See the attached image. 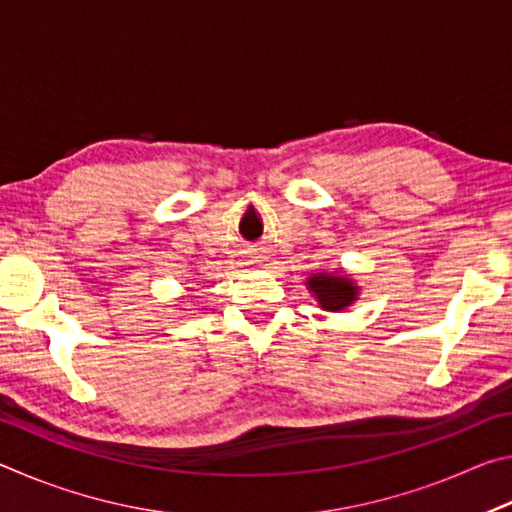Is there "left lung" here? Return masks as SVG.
<instances>
[{"label": "left lung", "mask_w": 512, "mask_h": 512, "mask_svg": "<svg viewBox=\"0 0 512 512\" xmlns=\"http://www.w3.org/2000/svg\"><path fill=\"white\" fill-rule=\"evenodd\" d=\"M309 289L316 293V298L323 309L329 311H339L343 307H348L350 302L357 298V287L348 280V277L341 275H332V273H318L307 280Z\"/></svg>", "instance_id": "left-lung-1"}]
</instances>
